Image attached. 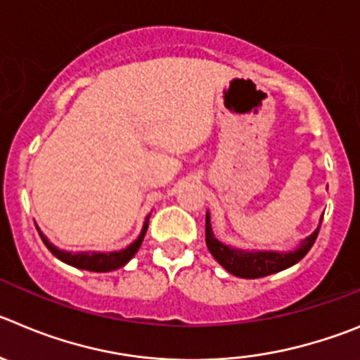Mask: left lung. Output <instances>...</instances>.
<instances>
[{"label": "left lung", "mask_w": 360, "mask_h": 360, "mask_svg": "<svg viewBox=\"0 0 360 360\" xmlns=\"http://www.w3.org/2000/svg\"><path fill=\"white\" fill-rule=\"evenodd\" d=\"M323 218V217H321ZM321 220L318 224L316 231L309 234L304 241H300L297 248L288 252L278 250H243V248L231 247V245L221 243L214 238L213 227H211L210 211L206 213V245L210 248L211 256L226 268L231 275H236L241 278H259L266 275L277 274V271L286 270V268L297 264L302 257L311 250V247L316 241L320 233Z\"/></svg>", "instance_id": "1"}]
</instances>
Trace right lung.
<instances>
[{
    "mask_svg": "<svg viewBox=\"0 0 360 360\" xmlns=\"http://www.w3.org/2000/svg\"><path fill=\"white\" fill-rule=\"evenodd\" d=\"M149 218L150 214H147L146 221H143V227L140 231L139 238L133 241L131 245H127L126 248L122 250H112V252H69V250H62V248L55 247L48 238L44 236L42 233L39 231L40 238H42L44 245L49 248L53 256L56 259L63 261L65 264H70L74 268H79V270H89V271H113L117 268H122L124 264L129 263L133 259V256L139 252L140 245H142L143 236L147 233V227H149Z\"/></svg>",
    "mask_w": 360,
    "mask_h": 360,
    "instance_id": "add662e5",
    "label": "right lung"
}]
</instances>
